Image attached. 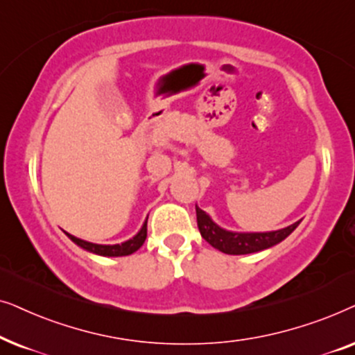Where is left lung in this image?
Returning a JSON list of instances; mask_svg holds the SVG:
<instances>
[{
  "mask_svg": "<svg viewBox=\"0 0 355 355\" xmlns=\"http://www.w3.org/2000/svg\"><path fill=\"white\" fill-rule=\"evenodd\" d=\"M196 220L201 237L216 250L227 254H248L271 248L289 237L297 229V225L300 224V220H297L292 225H287L279 230H271V232H232V230L222 229L220 225H217L211 219V216L206 214L198 206Z\"/></svg>",
  "mask_w": 355,
  "mask_h": 355,
  "instance_id": "1",
  "label": "left lung"
}]
</instances>
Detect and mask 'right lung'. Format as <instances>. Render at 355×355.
<instances>
[{
  "label": "right lung",
  "instance_id": "add662e5",
  "mask_svg": "<svg viewBox=\"0 0 355 355\" xmlns=\"http://www.w3.org/2000/svg\"><path fill=\"white\" fill-rule=\"evenodd\" d=\"M66 235H68V237L73 240L78 247H81L83 250L91 252L94 254H101V257H128V254L138 252V250L143 247L144 240L148 237V220L144 222L143 227H141V230L135 235L133 239L116 245H98V243L86 242V240L74 237V235L71 234H66Z\"/></svg>",
  "mask_w": 355,
  "mask_h": 355
}]
</instances>
